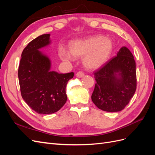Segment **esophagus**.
Returning <instances> with one entry per match:
<instances>
[{"mask_svg":"<svg viewBox=\"0 0 155 155\" xmlns=\"http://www.w3.org/2000/svg\"><path fill=\"white\" fill-rule=\"evenodd\" d=\"M84 76H85V74H84L83 72L81 71H79L78 72H77L76 74V77L79 78H83Z\"/></svg>","mask_w":155,"mask_h":155,"instance_id":"esophagus-1","label":"esophagus"}]
</instances>
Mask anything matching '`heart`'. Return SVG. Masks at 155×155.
Segmentation results:
<instances>
[{"label":"heart","mask_w":155,"mask_h":155,"mask_svg":"<svg viewBox=\"0 0 155 155\" xmlns=\"http://www.w3.org/2000/svg\"><path fill=\"white\" fill-rule=\"evenodd\" d=\"M113 50L112 41L102 35H95L74 41L70 43L69 51L61 48L59 56L64 61L83 58V64L89 70H96L104 65Z\"/></svg>","instance_id":"1"}]
</instances>
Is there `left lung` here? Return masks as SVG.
<instances>
[{"mask_svg":"<svg viewBox=\"0 0 155 155\" xmlns=\"http://www.w3.org/2000/svg\"><path fill=\"white\" fill-rule=\"evenodd\" d=\"M96 81L91 98L102 110L118 112L129 104L137 89L136 63L130 51L123 46L117 55L94 72Z\"/></svg>","mask_w":155,"mask_h":155,"instance_id":"obj_1","label":"left lung"}]
</instances>
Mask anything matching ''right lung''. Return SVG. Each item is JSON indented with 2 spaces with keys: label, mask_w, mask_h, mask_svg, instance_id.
Segmentation results:
<instances>
[{
  "label": "right lung",
  "mask_w": 155,
  "mask_h": 155,
  "mask_svg": "<svg viewBox=\"0 0 155 155\" xmlns=\"http://www.w3.org/2000/svg\"><path fill=\"white\" fill-rule=\"evenodd\" d=\"M50 34L37 37L21 54L18 77L21 96L32 110L41 114H52L66 103V87L74 72L51 71L48 56L39 50L51 43Z\"/></svg>",
  "instance_id": "add662e5"
}]
</instances>
